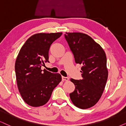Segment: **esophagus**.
<instances>
[{
  "mask_svg": "<svg viewBox=\"0 0 126 126\" xmlns=\"http://www.w3.org/2000/svg\"><path fill=\"white\" fill-rule=\"evenodd\" d=\"M69 79L68 77H64V76H62V80L63 81H68Z\"/></svg>",
  "mask_w": 126,
  "mask_h": 126,
  "instance_id": "esophagus-1",
  "label": "esophagus"
}]
</instances>
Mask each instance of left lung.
<instances>
[{"label":"left lung","mask_w":126,"mask_h":126,"mask_svg":"<svg viewBox=\"0 0 126 126\" xmlns=\"http://www.w3.org/2000/svg\"><path fill=\"white\" fill-rule=\"evenodd\" d=\"M67 41L76 63L82 65V79L70 81L75 90L70 94L73 104L82 109H88L99 101L108 77L106 56L102 47L87 34L66 32Z\"/></svg>","instance_id":"left-lung-1"}]
</instances>
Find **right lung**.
Masks as SVG:
<instances>
[{
    "label": "right lung",
    "mask_w": 126,
    "mask_h": 126,
    "mask_svg": "<svg viewBox=\"0 0 126 126\" xmlns=\"http://www.w3.org/2000/svg\"><path fill=\"white\" fill-rule=\"evenodd\" d=\"M62 32L38 33L28 38L21 48L15 63L17 87L24 101L32 107L46 104L54 88L61 82L59 73L41 66L49 62V50Z\"/></svg>",
    "instance_id": "add662e5"
}]
</instances>
